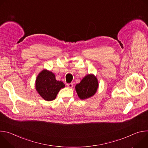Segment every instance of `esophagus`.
Returning <instances> with one entry per match:
<instances>
[{
  "label": "esophagus",
  "instance_id": "34e87169",
  "mask_svg": "<svg viewBox=\"0 0 148 148\" xmlns=\"http://www.w3.org/2000/svg\"><path fill=\"white\" fill-rule=\"evenodd\" d=\"M67 86L69 88H73V83L67 84Z\"/></svg>",
  "mask_w": 148,
  "mask_h": 148
}]
</instances>
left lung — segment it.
I'll return each instance as SVG.
<instances>
[{
    "instance_id": "1",
    "label": "left lung",
    "mask_w": 148,
    "mask_h": 148,
    "mask_svg": "<svg viewBox=\"0 0 148 148\" xmlns=\"http://www.w3.org/2000/svg\"><path fill=\"white\" fill-rule=\"evenodd\" d=\"M98 87L99 83L97 77L93 74H89L77 84L75 88L78 97L84 100L94 95Z\"/></svg>"
}]
</instances>
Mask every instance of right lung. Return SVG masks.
Returning a JSON list of instances; mask_svg holds the SVG:
<instances>
[{
  "instance_id": "right-lung-1",
  "label": "right lung",
  "mask_w": 148,
  "mask_h": 148,
  "mask_svg": "<svg viewBox=\"0 0 148 148\" xmlns=\"http://www.w3.org/2000/svg\"><path fill=\"white\" fill-rule=\"evenodd\" d=\"M35 87L42 98L50 101L56 98L60 90L65 87V84L62 81L56 80L53 73L44 69L39 73L36 77Z\"/></svg>"
}]
</instances>
